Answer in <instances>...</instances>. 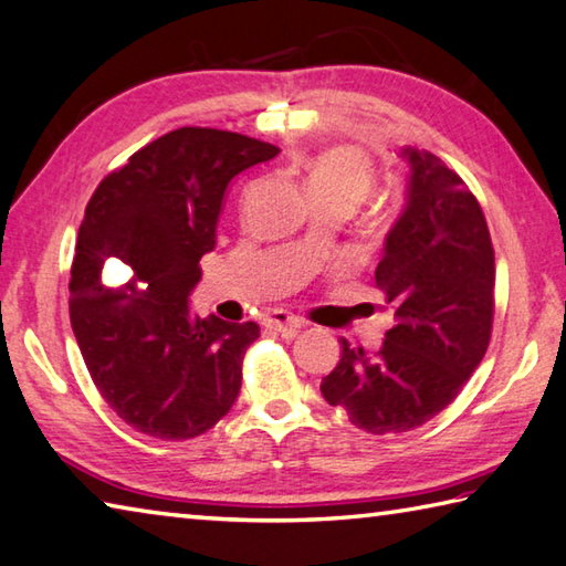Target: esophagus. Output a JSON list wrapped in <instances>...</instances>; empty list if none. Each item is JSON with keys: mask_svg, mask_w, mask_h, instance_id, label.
I'll list each match as a JSON object with an SVG mask.
<instances>
[{"mask_svg": "<svg viewBox=\"0 0 566 566\" xmlns=\"http://www.w3.org/2000/svg\"><path fill=\"white\" fill-rule=\"evenodd\" d=\"M263 325L269 329H275V333H281L285 337H293V335L301 333L303 319L293 315V313H287V311H273V313L265 315Z\"/></svg>", "mask_w": 566, "mask_h": 566, "instance_id": "1", "label": "esophagus"}]
</instances>
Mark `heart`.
Listing matches in <instances>:
<instances>
[{
  "mask_svg": "<svg viewBox=\"0 0 566 566\" xmlns=\"http://www.w3.org/2000/svg\"><path fill=\"white\" fill-rule=\"evenodd\" d=\"M375 165L357 147H333L313 159L305 187L311 197H343L352 205L375 187Z\"/></svg>",
  "mask_w": 566,
  "mask_h": 566,
  "instance_id": "b5f03b06",
  "label": "heart"
}]
</instances>
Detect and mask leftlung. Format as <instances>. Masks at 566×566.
I'll list each match as a JSON object with an SVG mask.
<instances>
[{
  "label": "left lung",
  "instance_id": "obj_1",
  "mask_svg": "<svg viewBox=\"0 0 566 566\" xmlns=\"http://www.w3.org/2000/svg\"><path fill=\"white\" fill-rule=\"evenodd\" d=\"M411 165L407 209L375 271L397 325L375 357L352 349L319 384L367 433L419 429L461 394L485 357L495 315V251L473 191L431 153Z\"/></svg>",
  "mask_w": 566,
  "mask_h": 566
}]
</instances>
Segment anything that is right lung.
I'll use <instances>...</instances> for the list:
<instances>
[{"label":"right lung","mask_w":566,"mask_h":566,"mask_svg":"<svg viewBox=\"0 0 566 566\" xmlns=\"http://www.w3.org/2000/svg\"><path fill=\"white\" fill-rule=\"evenodd\" d=\"M279 153L241 133L179 127L95 187L71 265V327L101 397L135 431L195 439L237 401L261 327L191 317L187 295L217 243L229 182ZM115 258L128 265L117 292L99 281Z\"/></svg>","instance_id":"add662e5"}]
</instances>
